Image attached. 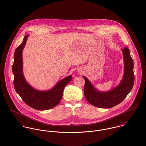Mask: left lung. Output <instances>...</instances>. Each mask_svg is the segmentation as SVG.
I'll list each match as a JSON object with an SVG mask.
<instances>
[{
	"label": "left lung",
	"mask_w": 146,
	"mask_h": 146,
	"mask_svg": "<svg viewBox=\"0 0 146 146\" xmlns=\"http://www.w3.org/2000/svg\"><path fill=\"white\" fill-rule=\"evenodd\" d=\"M124 62V72L120 84L115 88L107 92L97 90L85 76L84 93L87 101L99 108H109L120 104L131 90L134 82L133 60L130 56L129 49L125 46L121 49Z\"/></svg>",
	"instance_id": "left-lung-1"
}]
</instances>
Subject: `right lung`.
<instances>
[{
  "instance_id": "1",
  "label": "right lung",
  "mask_w": 146,
  "mask_h": 146,
  "mask_svg": "<svg viewBox=\"0 0 146 146\" xmlns=\"http://www.w3.org/2000/svg\"><path fill=\"white\" fill-rule=\"evenodd\" d=\"M29 35L25 36L23 42L14 54L12 71L14 75V87L22 100L30 107L37 110L51 109L59 104L62 97L64 87L72 80L69 75L58 82L52 89L40 91L33 88L28 83L23 74L22 50Z\"/></svg>"
}]
</instances>
